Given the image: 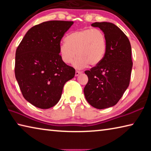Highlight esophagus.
<instances>
[{
    "mask_svg": "<svg viewBox=\"0 0 151 151\" xmlns=\"http://www.w3.org/2000/svg\"><path fill=\"white\" fill-rule=\"evenodd\" d=\"M82 73L81 72V71H78V70H76V73H75V76H78L79 75H80V74Z\"/></svg>",
    "mask_w": 151,
    "mask_h": 151,
    "instance_id": "1",
    "label": "esophagus"
}]
</instances>
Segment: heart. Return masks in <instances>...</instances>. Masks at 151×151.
<instances>
[{
  "mask_svg": "<svg viewBox=\"0 0 151 151\" xmlns=\"http://www.w3.org/2000/svg\"><path fill=\"white\" fill-rule=\"evenodd\" d=\"M60 45V53L63 62L70 63L78 69L86 68L88 63L96 65L101 62L107 48L106 37L99 28H87L74 32L65 37Z\"/></svg>",
  "mask_w": 151,
  "mask_h": 151,
  "instance_id": "b5f03b06",
  "label": "heart"
}]
</instances>
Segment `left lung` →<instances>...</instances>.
Segmentation results:
<instances>
[{
  "label": "left lung",
  "mask_w": 151,
  "mask_h": 151,
  "mask_svg": "<svg viewBox=\"0 0 151 151\" xmlns=\"http://www.w3.org/2000/svg\"><path fill=\"white\" fill-rule=\"evenodd\" d=\"M104 32L107 48L99 64L85 71L88 82L84 88L86 99L96 109H105L117 104L129 85L133 62L130 42L114 24L107 22L91 24Z\"/></svg>",
  "instance_id": "8db88e82"
}]
</instances>
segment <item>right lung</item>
<instances>
[{"label":"right lung","instance_id":"1","mask_svg":"<svg viewBox=\"0 0 151 151\" xmlns=\"http://www.w3.org/2000/svg\"><path fill=\"white\" fill-rule=\"evenodd\" d=\"M72 21L50 20L32 27L18 45L15 56V77L24 99L40 109L58 104L66 81L75 69L63 62L61 40Z\"/></svg>","mask_w":151,"mask_h":151}]
</instances>
